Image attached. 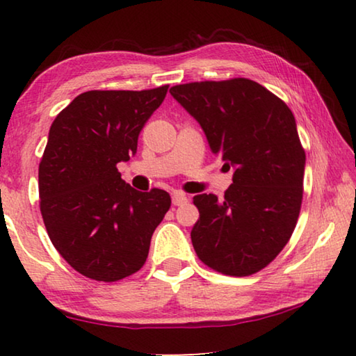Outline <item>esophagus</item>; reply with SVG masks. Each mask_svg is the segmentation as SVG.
Wrapping results in <instances>:
<instances>
[{
  "mask_svg": "<svg viewBox=\"0 0 356 356\" xmlns=\"http://www.w3.org/2000/svg\"><path fill=\"white\" fill-rule=\"evenodd\" d=\"M188 202V197H186V195H184V193L180 191H174L172 193V204L174 206H184V204Z\"/></svg>",
  "mask_w": 356,
  "mask_h": 356,
  "instance_id": "1",
  "label": "esophagus"
}]
</instances>
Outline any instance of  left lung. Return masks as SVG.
<instances>
[{
    "mask_svg": "<svg viewBox=\"0 0 356 356\" xmlns=\"http://www.w3.org/2000/svg\"><path fill=\"white\" fill-rule=\"evenodd\" d=\"M170 92L236 170L221 201L212 193L193 197L200 210L193 248L215 272L254 275L287 245L303 200L306 155L291 108L248 78L177 84Z\"/></svg>",
    "mask_w": 356,
    "mask_h": 356,
    "instance_id": "1",
    "label": "left lung"
}]
</instances>
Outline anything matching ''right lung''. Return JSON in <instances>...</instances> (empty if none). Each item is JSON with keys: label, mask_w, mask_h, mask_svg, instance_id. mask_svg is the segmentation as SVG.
I'll use <instances>...</instances> for the list:
<instances>
[{"label": "right lung", "mask_w": 356, "mask_h": 356, "mask_svg": "<svg viewBox=\"0 0 356 356\" xmlns=\"http://www.w3.org/2000/svg\"><path fill=\"white\" fill-rule=\"evenodd\" d=\"M168 88L88 91L53 120L39 163L40 213L53 246L86 278L114 282L136 273L171 207L165 190L131 188L116 168L136 152Z\"/></svg>", "instance_id": "add662e5"}]
</instances>
